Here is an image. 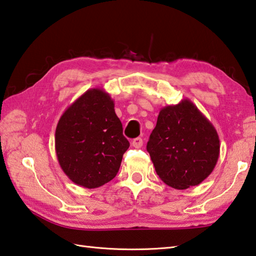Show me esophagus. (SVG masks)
Wrapping results in <instances>:
<instances>
[{"label": "esophagus", "mask_w": 256, "mask_h": 256, "mask_svg": "<svg viewBox=\"0 0 256 256\" xmlns=\"http://www.w3.org/2000/svg\"><path fill=\"white\" fill-rule=\"evenodd\" d=\"M132 145L134 146L135 148H142V146H143V140L140 138H134V140H132Z\"/></svg>", "instance_id": "1"}]
</instances>
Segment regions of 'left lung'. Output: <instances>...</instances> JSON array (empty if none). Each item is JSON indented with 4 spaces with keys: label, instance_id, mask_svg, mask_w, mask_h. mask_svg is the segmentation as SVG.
Instances as JSON below:
<instances>
[{
    "label": "left lung",
    "instance_id": "8db88e82",
    "mask_svg": "<svg viewBox=\"0 0 256 256\" xmlns=\"http://www.w3.org/2000/svg\"><path fill=\"white\" fill-rule=\"evenodd\" d=\"M157 175L168 186H197L214 170L220 154L214 125L189 99L160 111L148 142Z\"/></svg>",
    "mask_w": 256,
    "mask_h": 256
}]
</instances>
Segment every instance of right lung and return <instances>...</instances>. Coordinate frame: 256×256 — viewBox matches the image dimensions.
Here are the masks:
<instances>
[{"instance_id":"1","label":"right lung","mask_w":256,"mask_h":256,"mask_svg":"<svg viewBox=\"0 0 256 256\" xmlns=\"http://www.w3.org/2000/svg\"><path fill=\"white\" fill-rule=\"evenodd\" d=\"M114 101L103 89H89L62 113L56 128L57 160L68 178L94 189L116 176L128 148Z\"/></svg>"}]
</instances>
